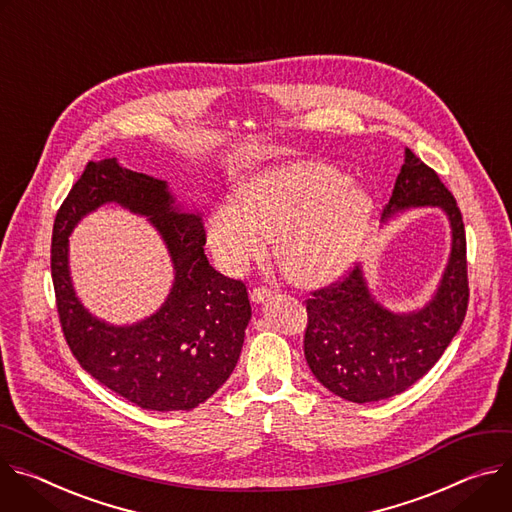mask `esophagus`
Masks as SVG:
<instances>
[{
    "label": "esophagus",
    "instance_id": "obj_1",
    "mask_svg": "<svg viewBox=\"0 0 512 512\" xmlns=\"http://www.w3.org/2000/svg\"><path fill=\"white\" fill-rule=\"evenodd\" d=\"M272 295H274V291H270L268 287H256V289H252L250 299H252L254 303H264V301H270Z\"/></svg>",
    "mask_w": 512,
    "mask_h": 512
}]
</instances>
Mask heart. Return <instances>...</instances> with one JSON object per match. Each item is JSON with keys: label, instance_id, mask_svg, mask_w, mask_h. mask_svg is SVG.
Here are the masks:
<instances>
[{"label": "heart", "instance_id": "b5f03b06", "mask_svg": "<svg viewBox=\"0 0 512 512\" xmlns=\"http://www.w3.org/2000/svg\"><path fill=\"white\" fill-rule=\"evenodd\" d=\"M236 201L217 203L205 223L221 268L246 270L276 238V260L299 285H319L350 266L374 209L362 187L323 162L262 170L240 183Z\"/></svg>", "mask_w": 512, "mask_h": 512}]
</instances>
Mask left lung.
<instances>
[{
	"label": "left lung",
	"instance_id": "left-lung-1",
	"mask_svg": "<svg viewBox=\"0 0 512 512\" xmlns=\"http://www.w3.org/2000/svg\"><path fill=\"white\" fill-rule=\"evenodd\" d=\"M441 207L451 254L435 297L419 311L392 313L368 291L360 266L307 299L303 350L315 378L352 403L401 394L443 356L468 311V260L462 211L435 170L405 150L382 219L409 207Z\"/></svg>",
	"mask_w": 512,
	"mask_h": 512
}]
</instances>
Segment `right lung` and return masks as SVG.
I'll return each mask as SVG.
<instances>
[{
	"mask_svg": "<svg viewBox=\"0 0 512 512\" xmlns=\"http://www.w3.org/2000/svg\"><path fill=\"white\" fill-rule=\"evenodd\" d=\"M103 202L146 214L176 264L165 305L136 326L116 328L93 318L76 299L68 276V234ZM199 215L181 213L164 181L105 158L87 162L56 211L50 270L67 344L95 380L146 411H191L234 372L252 317L242 280L217 272L205 252Z\"/></svg>",
	"mask_w": 512,
	"mask_h": 512,
	"instance_id": "1",
	"label": "right lung"
}]
</instances>
